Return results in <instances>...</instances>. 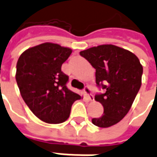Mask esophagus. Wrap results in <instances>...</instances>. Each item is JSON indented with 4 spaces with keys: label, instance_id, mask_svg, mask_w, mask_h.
Returning a JSON list of instances; mask_svg holds the SVG:
<instances>
[{
    "label": "esophagus",
    "instance_id": "obj_1",
    "mask_svg": "<svg viewBox=\"0 0 157 157\" xmlns=\"http://www.w3.org/2000/svg\"><path fill=\"white\" fill-rule=\"evenodd\" d=\"M83 92H84V95L88 97V99H89V101L94 100V96H93V95L91 94V89H90V88H89V87L86 86V87L84 88Z\"/></svg>",
    "mask_w": 157,
    "mask_h": 157
}]
</instances>
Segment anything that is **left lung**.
I'll use <instances>...</instances> for the list:
<instances>
[{
  "mask_svg": "<svg viewBox=\"0 0 157 157\" xmlns=\"http://www.w3.org/2000/svg\"><path fill=\"white\" fill-rule=\"evenodd\" d=\"M95 68V82L104 90L95 100L103 106V115L93 118L100 128L119 122L129 111L142 85L143 66L132 52L120 47L105 44L80 52Z\"/></svg>",
  "mask_w": 157,
  "mask_h": 157,
  "instance_id": "1",
  "label": "left lung"
}]
</instances>
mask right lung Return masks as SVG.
<instances>
[{"label": "right lung", "mask_w": 157, "mask_h": 157, "mask_svg": "<svg viewBox=\"0 0 157 157\" xmlns=\"http://www.w3.org/2000/svg\"><path fill=\"white\" fill-rule=\"evenodd\" d=\"M72 53L69 48L45 42L25 50L16 64L15 79L30 110L42 122L62 123L81 95L69 90L62 65Z\"/></svg>", "instance_id": "1"}]
</instances>
